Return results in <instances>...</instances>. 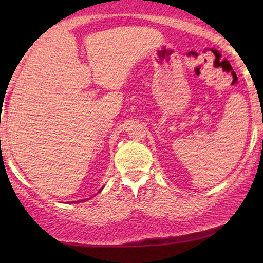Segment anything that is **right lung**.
<instances>
[{
  "label": "right lung",
  "instance_id": "add662e5",
  "mask_svg": "<svg viewBox=\"0 0 263 263\" xmlns=\"http://www.w3.org/2000/svg\"><path fill=\"white\" fill-rule=\"evenodd\" d=\"M102 190H103V188H102V189H99V192H98V193L102 192ZM81 201H84V200H81ZM78 202H80V201H78Z\"/></svg>",
  "mask_w": 263,
  "mask_h": 263
}]
</instances>
